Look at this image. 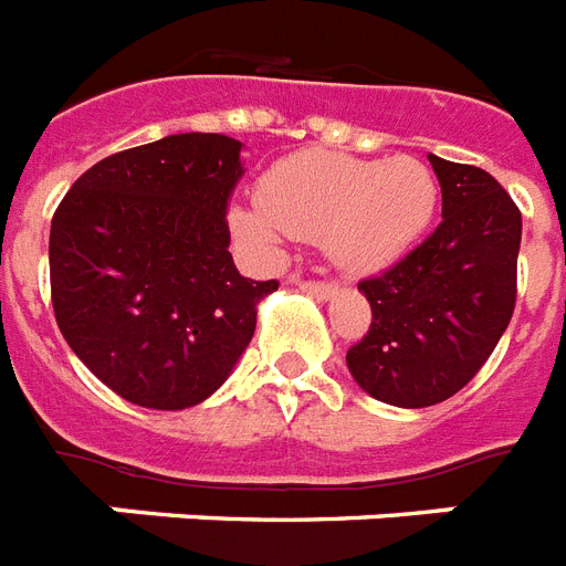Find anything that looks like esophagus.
<instances>
[{
    "instance_id": "34e87169",
    "label": "esophagus",
    "mask_w": 566,
    "mask_h": 566,
    "mask_svg": "<svg viewBox=\"0 0 566 566\" xmlns=\"http://www.w3.org/2000/svg\"><path fill=\"white\" fill-rule=\"evenodd\" d=\"M292 283H295L301 292H310V295H315L318 301H329V297H336L338 289L333 286V283H321V280H301V277H292Z\"/></svg>"
}]
</instances>
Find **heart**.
<instances>
[{"mask_svg": "<svg viewBox=\"0 0 566 566\" xmlns=\"http://www.w3.org/2000/svg\"><path fill=\"white\" fill-rule=\"evenodd\" d=\"M260 207H230L245 245L277 254L283 239H318L347 271L388 269L409 251L438 207V180L415 157L361 160L304 151L274 163L256 189Z\"/></svg>", "mask_w": 566, "mask_h": 566, "instance_id": "1", "label": "heart"}]
</instances>
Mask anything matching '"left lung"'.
I'll return each instance as SVG.
<instances>
[{
    "label": "left lung",
    "instance_id": "obj_1",
    "mask_svg": "<svg viewBox=\"0 0 566 566\" xmlns=\"http://www.w3.org/2000/svg\"><path fill=\"white\" fill-rule=\"evenodd\" d=\"M441 184L436 233L379 277L361 280L368 336L347 350L361 391L423 409L464 388L509 327L517 297L520 219L485 169L429 155Z\"/></svg>",
    "mask_w": 566,
    "mask_h": 566
}]
</instances>
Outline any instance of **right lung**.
<instances>
[{"instance_id": "1", "label": "right lung", "mask_w": 566, "mask_h": 566, "mask_svg": "<svg viewBox=\"0 0 566 566\" xmlns=\"http://www.w3.org/2000/svg\"><path fill=\"white\" fill-rule=\"evenodd\" d=\"M239 178V139L171 134L98 160L54 210L57 327L128 403L198 406L254 336L256 306L277 280L242 277L228 251Z\"/></svg>"}]
</instances>
